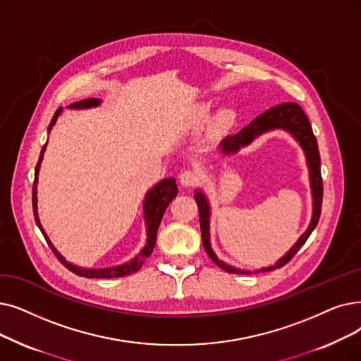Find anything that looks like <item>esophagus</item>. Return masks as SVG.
<instances>
[{
	"label": "esophagus",
	"mask_w": 361,
	"mask_h": 361,
	"mask_svg": "<svg viewBox=\"0 0 361 361\" xmlns=\"http://www.w3.org/2000/svg\"><path fill=\"white\" fill-rule=\"evenodd\" d=\"M197 181H199V174H197L196 171H193V169L183 171L181 174H180V183H181V185H184V187H192V185H195Z\"/></svg>",
	"instance_id": "1"
}]
</instances>
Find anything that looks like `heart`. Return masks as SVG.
<instances>
[{
	"instance_id": "obj_1",
	"label": "heart",
	"mask_w": 361,
	"mask_h": 361,
	"mask_svg": "<svg viewBox=\"0 0 361 361\" xmlns=\"http://www.w3.org/2000/svg\"><path fill=\"white\" fill-rule=\"evenodd\" d=\"M205 112V111H203ZM234 119V112L231 109H223V111H219L218 115L215 116V127L216 128H226L228 125L233 122Z\"/></svg>"
}]
</instances>
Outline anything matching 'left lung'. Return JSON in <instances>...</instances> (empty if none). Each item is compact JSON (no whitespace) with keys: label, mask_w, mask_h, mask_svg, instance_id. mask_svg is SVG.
I'll return each instance as SVG.
<instances>
[{"label":"left lung","mask_w":361,"mask_h":361,"mask_svg":"<svg viewBox=\"0 0 361 361\" xmlns=\"http://www.w3.org/2000/svg\"><path fill=\"white\" fill-rule=\"evenodd\" d=\"M273 130H283L288 134H290L296 140V143L301 146V149L305 154L307 168H308V174H310L311 197H312V214H311V219H310V224H308L307 230L301 234L300 239L296 240V243L288 250V252L281 257L274 265L262 267L254 273L271 271V270L283 267L285 264H288L292 259V257L298 252V250L301 249V246L307 242L312 230L316 228V226L319 223V218H320V212H322L323 183H322V172H320L319 146H317V140H316L314 134H312L311 123L301 109V106L298 103H283V104H279V106L269 109L267 112H264L259 116H257L252 122L246 125V127L242 128L238 134L223 138V142L219 143L218 150H219V153H223L226 156L238 153L242 147L249 146L259 135L269 133V131H273ZM195 199H196L197 208H199L202 242H203V247H205L209 258L218 265V267H221L227 273L249 274L250 271L233 267V265L226 264L224 261H221L216 257V254L214 252V249L211 246V238H209V223H211L209 200H208L205 192L200 189L195 190Z\"/></svg>","instance_id":"left-lung-1"}]
</instances>
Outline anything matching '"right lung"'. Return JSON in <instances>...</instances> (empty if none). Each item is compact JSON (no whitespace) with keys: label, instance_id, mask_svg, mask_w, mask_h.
<instances>
[{"label":"right lung","instance_id":"add662e5","mask_svg":"<svg viewBox=\"0 0 361 361\" xmlns=\"http://www.w3.org/2000/svg\"><path fill=\"white\" fill-rule=\"evenodd\" d=\"M102 104L100 99H85L81 102H76L69 104V109H91V107H97ZM63 112V109H57L50 125H49V133L51 131V128L54 127V123L57 122L59 116ZM47 143L42 146L41 149V154H39V159L38 164L35 166V181H34V189H32V208H34V215H35V221L37 226L39 227L41 233L44 234V238L49 243V246L51 247V250L54 252V255L59 258V261L65 265L68 270H71L72 273L81 276V277H87V279H111V277H122V276H128L133 274L135 271H138L142 269V265L145 264V261L152 255L153 252V247L156 243V233H158L159 224H161V219L164 216V212L166 209V207L171 203V200L174 199L178 193L177 189V184H176V178L168 177L161 180L159 183H156L152 189L146 193L145 196V202H143V214H145V224H146V234H147V239H146V245L145 247L140 250L138 255L134 257L131 261L128 262H123L119 265H115V267H106V269H85V267H80V265H75L69 261H66V258L61 255L59 250L54 247V245L51 243L50 238L47 236L45 230L41 226L39 221V216H38V197H37V185H38V174H39V168H41V162L44 159V152H45Z\"/></svg>","mask_w":361,"mask_h":361}]
</instances>
